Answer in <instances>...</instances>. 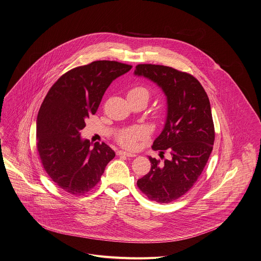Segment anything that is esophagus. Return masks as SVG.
<instances>
[{
  "label": "esophagus",
  "instance_id": "1",
  "mask_svg": "<svg viewBox=\"0 0 261 261\" xmlns=\"http://www.w3.org/2000/svg\"><path fill=\"white\" fill-rule=\"evenodd\" d=\"M118 155L120 156H126V157H136L137 155L135 153H131V152H126V151H119Z\"/></svg>",
  "mask_w": 261,
  "mask_h": 261
}]
</instances>
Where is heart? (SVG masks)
Masks as SVG:
<instances>
[{"label": "heart", "mask_w": 261, "mask_h": 261, "mask_svg": "<svg viewBox=\"0 0 261 261\" xmlns=\"http://www.w3.org/2000/svg\"><path fill=\"white\" fill-rule=\"evenodd\" d=\"M138 94H142L146 97H148V92L143 87L133 88L132 90L129 91L128 96L138 95ZM145 136H146V131H145L144 128L135 126V127H131V128L121 131L117 136V140L121 146L128 148V149H133L136 147L137 141L143 139Z\"/></svg>", "instance_id": "heart-1"}]
</instances>
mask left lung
I'll use <instances>...</instances> for the list:
<instances>
[{
  "mask_svg": "<svg viewBox=\"0 0 261 261\" xmlns=\"http://www.w3.org/2000/svg\"><path fill=\"white\" fill-rule=\"evenodd\" d=\"M134 75L152 81L166 96L164 128L152 148L171 155L163 163L149 156L151 169L137 185L150 200L171 202L194 185L211 154L215 133L210 102L196 78L171 67L140 64Z\"/></svg>",
  "mask_w": 261,
  "mask_h": 261,
  "instance_id": "1",
  "label": "left lung"
}]
</instances>
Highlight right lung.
Wrapping results in <instances>:
<instances>
[{"label":"right lung","mask_w":261,"mask_h":261,"mask_svg":"<svg viewBox=\"0 0 261 261\" xmlns=\"http://www.w3.org/2000/svg\"><path fill=\"white\" fill-rule=\"evenodd\" d=\"M132 66L95 61L77 67L49 90L37 116V148L47 174L64 191L83 195L104 173L115 152L105 143L81 137L89 115L95 114L110 84Z\"/></svg>","instance_id":"right-lung-1"}]
</instances>
